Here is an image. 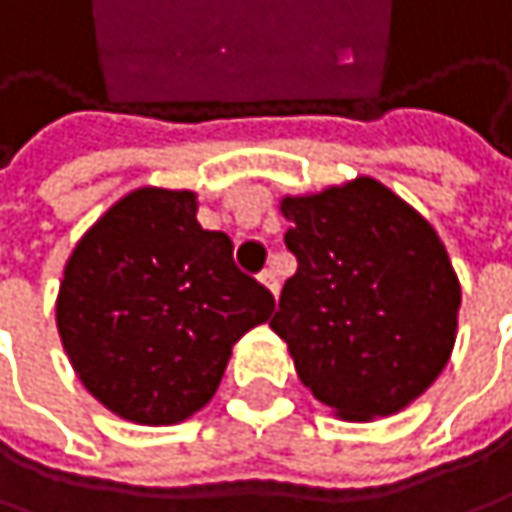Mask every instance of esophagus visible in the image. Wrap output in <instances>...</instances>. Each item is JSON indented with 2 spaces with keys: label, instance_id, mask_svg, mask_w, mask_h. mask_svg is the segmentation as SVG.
I'll return each instance as SVG.
<instances>
[{
  "label": "esophagus",
  "instance_id": "obj_1",
  "mask_svg": "<svg viewBox=\"0 0 512 512\" xmlns=\"http://www.w3.org/2000/svg\"><path fill=\"white\" fill-rule=\"evenodd\" d=\"M258 279H261V282L267 285V291H270L273 297H279V276H276L273 270H264V273H261Z\"/></svg>",
  "mask_w": 512,
  "mask_h": 512
}]
</instances>
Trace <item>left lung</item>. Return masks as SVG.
I'll return each mask as SVG.
<instances>
[{"label":"left lung","mask_w":512,"mask_h":512,"mask_svg":"<svg viewBox=\"0 0 512 512\" xmlns=\"http://www.w3.org/2000/svg\"><path fill=\"white\" fill-rule=\"evenodd\" d=\"M297 273L270 327L300 381L342 420L423 396L456 345L462 288L435 227L372 176L285 197Z\"/></svg>","instance_id":"obj_1"}]
</instances>
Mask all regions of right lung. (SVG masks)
Returning <instances> with one entry per match:
<instances>
[{"mask_svg": "<svg viewBox=\"0 0 512 512\" xmlns=\"http://www.w3.org/2000/svg\"><path fill=\"white\" fill-rule=\"evenodd\" d=\"M276 309L194 191L134 188L74 245L56 327L80 384L116 417L173 426L218 390L230 348Z\"/></svg>", "mask_w": 512, "mask_h": 512, "instance_id": "add662e5", "label": "right lung"}]
</instances>
